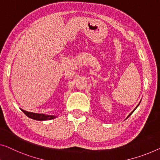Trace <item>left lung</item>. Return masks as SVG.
<instances>
[{
  "label": "left lung",
  "instance_id": "obj_1",
  "mask_svg": "<svg viewBox=\"0 0 160 160\" xmlns=\"http://www.w3.org/2000/svg\"><path fill=\"white\" fill-rule=\"evenodd\" d=\"M139 105H138V106H137V107H136V108H137V107H138V106H139ZM136 108H135V109H134V110H133V111L132 112V113H131L129 114V115H128V117H129V116H131V115H132V113H133V111H134L136 110ZM128 117H127V118H128Z\"/></svg>",
  "mask_w": 160,
  "mask_h": 160
}]
</instances>
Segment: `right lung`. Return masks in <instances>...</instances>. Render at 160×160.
<instances>
[{"instance_id": "right-lung-1", "label": "right lung", "mask_w": 160, "mask_h": 160, "mask_svg": "<svg viewBox=\"0 0 160 160\" xmlns=\"http://www.w3.org/2000/svg\"><path fill=\"white\" fill-rule=\"evenodd\" d=\"M23 113L27 115L28 117H29L32 119L37 121H46V120H51V119L55 118L57 116H52V115H46V114H41V113H32V112H28L26 111L23 109H21Z\"/></svg>"}]
</instances>
